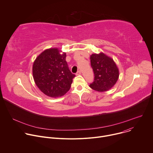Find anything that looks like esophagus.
Masks as SVG:
<instances>
[{
    "instance_id": "esophagus-1",
    "label": "esophagus",
    "mask_w": 153,
    "mask_h": 153,
    "mask_svg": "<svg viewBox=\"0 0 153 153\" xmlns=\"http://www.w3.org/2000/svg\"><path fill=\"white\" fill-rule=\"evenodd\" d=\"M81 74V71L80 70H79V71H77V72L76 73V75H79V74Z\"/></svg>"
}]
</instances>
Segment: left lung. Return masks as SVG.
<instances>
[{
  "mask_svg": "<svg viewBox=\"0 0 153 153\" xmlns=\"http://www.w3.org/2000/svg\"><path fill=\"white\" fill-rule=\"evenodd\" d=\"M90 60L94 74V82L90 84V88L99 92L111 89L119 76L118 68L113 59L101 53L93 54Z\"/></svg>",
  "mask_w": 153,
  "mask_h": 153,
  "instance_id": "obj_1",
  "label": "left lung"
}]
</instances>
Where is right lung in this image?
Wrapping results in <instances>:
<instances>
[{"mask_svg": "<svg viewBox=\"0 0 153 153\" xmlns=\"http://www.w3.org/2000/svg\"><path fill=\"white\" fill-rule=\"evenodd\" d=\"M66 53L60 54L57 48L43 51L33 66L34 82L40 90L49 97L63 96L71 88L73 74L66 61Z\"/></svg>", "mask_w": 153, "mask_h": 153, "instance_id": "1", "label": "right lung"}]
</instances>
